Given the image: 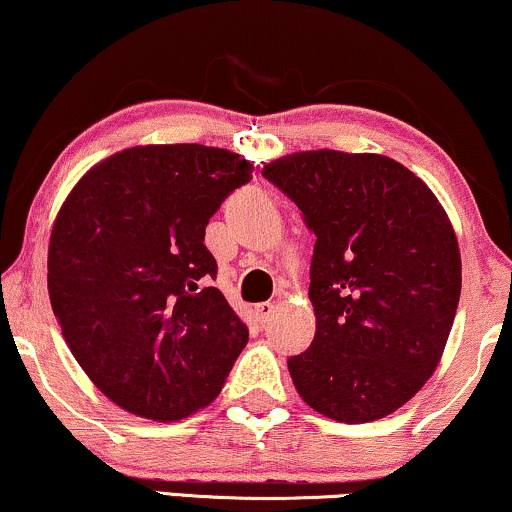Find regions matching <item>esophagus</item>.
<instances>
[{
  "label": "esophagus",
  "mask_w": 512,
  "mask_h": 512,
  "mask_svg": "<svg viewBox=\"0 0 512 512\" xmlns=\"http://www.w3.org/2000/svg\"><path fill=\"white\" fill-rule=\"evenodd\" d=\"M274 309H276L274 302H260V304H255L257 319H260L262 323H267V321L271 319V314H274Z\"/></svg>",
  "instance_id": "esophagus-1"
}]
</instances>
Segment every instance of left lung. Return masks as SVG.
<instances>
[{
    "instance_id": "obj_1",
    "label": "left lung",
    "mask_w": 512,
    "mask_h": 512,
    "mask_svg": "<svg viewBox=\"0 0 512 512\" xmlns=\"http://www.w3.org/2000/svg\"><path fill=\"white\" fill-rule=\"evenodd\" d=\"M316 236V333L288 359L300 397L340 423L390 416L435 373L461 297V252L435 193L397 160L304 151L264 165Z\"/></svg>"
}]
</instances>
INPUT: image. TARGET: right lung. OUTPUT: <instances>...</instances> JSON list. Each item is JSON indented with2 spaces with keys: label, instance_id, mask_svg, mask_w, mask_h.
Masks as SVG:
<instances>
[{
  "label": "right lung",
  "instance_id": "obj_1",
  "mask_svg": "<svg viewBox=\"0 0 512 512\" xmlns=\"http://www.w3.org/2000/svg\"><path fill=\"white\" fill-rule=\"evenodd\" d=\"M250 179L224 148L137 146L94 165L58 212L51 309L77 364L134 416L167 423L208 406L248 342L208 286L205 226Z\"/></svg>",
  "mask_w": 512,
  "mask_h": 512
}]
</instances>
